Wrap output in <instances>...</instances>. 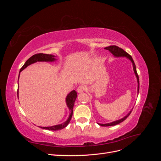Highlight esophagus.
<instances>
[{
  "label": "esophagus",
  "mask_w": 161,
  "mask_h": 161,
  "mask_svg": "<svg viewBox=\"0 0 161 161\" xmlns=\"http://www.w3.org/2000/svg\"><path fill=\"white\" fill-rule=\"evenodd\" d=\"M86 86H79V87H78L77 89V92H79V93H81V92H83L85 90H86Z\"/></svg>",
  "instance_id": "34e87169"
}]
</instances>
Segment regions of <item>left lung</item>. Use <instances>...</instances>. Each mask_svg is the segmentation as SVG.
Returning <instances> with one entry per match:
<instances>
[{"mask_svg":"<svg viewBox=\"0 0 161 161\" xmlns=\"http://www.w3.org/2000/svg\"><path fill=\"white\" fill-rule=\"evenodd\" d=\"M105 49L109 50L115 57H125L126 58H128V60H130L131 63H132L134 72V74L136 75V79H137V82H138V92H139V78H138V75L137 74V71H136V68L135 63H134V62L132 59V58H131V56L130 55H129L127 52H125L123 49H121V48H120L118 46H110L105 47ZM131 110H132V109H131ZM131 110L129 112V113L127 115L124 116V118H121L118 120L112 121V122L108 123V124H99V123H97V124H98L99 125H101V126H112V125H115L117 124H119L121 122H122V121H124L126 118H128L129 115L131 114Z\"/></svg>","mask_w":161,"mask_h":161,"instance_id":"1","label":"left lung"}]
</instances>
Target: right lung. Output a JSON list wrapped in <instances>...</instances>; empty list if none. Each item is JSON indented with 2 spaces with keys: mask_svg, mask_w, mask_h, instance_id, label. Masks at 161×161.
<instances>
[{
  "mask_svg": "<svg viewBox=\"0 0 161 161\" xmlns=\"http://www.w3.org/2000/svg\"><path fill=\"white\" fill-rule=\"evenodd\" d=\"M56 56L52 55V54H46V53H37V54H35L30 57L29 59L25 62V64L22 66V68L20 70V72L27 68L28 66H30L33 63H36L37 62H55L57 60L56 58ZM17 96L19 97V90L17 91ZM77 97V92L73 90L71 92H70L69 94L67 95L66 97V105L69 108L70 111V114L69 118L66 120L64 123H62L61 124H58L55 125H52V126H48V127H40L42 129H45V130H62L63 128H64L65 127L68 125V124H69L70 121L72 118V114H73V107L75 105V100Z\"/></svg>",
  "mask_w": 161,
  "mask_h": 161,
  "instance_id": "add662e5",
  "label": "right lung"
}]
</instances>
